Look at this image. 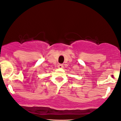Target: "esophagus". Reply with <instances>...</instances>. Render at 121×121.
I'll return each mask as SVG.
<instances>
[{
  "label": "esophagus",
  "instance_id": "1",
  "mask_svg": "<svg viewBox=\"0 0 121 121\" xmlns=\"http://www.w3.org/2000/svg\"><path fill=\"white\" fill-rule=\"evenodd\" d=\"M63 67H64V65H62V64H60L58 65V67H59V68H63Z\"/></svg>",
  "mask_w": 121,
  "mask_h": 121
}]
</instances>
